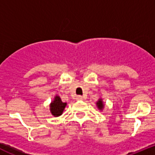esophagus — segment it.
Returning <instances> with one entry per match:
<instances>
[{
	"label": "esophagus",
	"instance_id": "esophagus-1",
	"mask_svg": "<svg viewBox=\"0 0 155 155\" xmlns=\"http://www.w3.org/2000/svg\"><path fill=\"white\" fill-rule=\"evenodd\" d=\"M76 99L78 100V101H81V100L84 99V97L81 96V95H78V96L76 97Z\"/></svg>",
	"mask_w": 155,
	"mask_h": 155
}]
</instances>
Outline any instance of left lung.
Masks as SVG:
<instances>
[{
    "instance_id": "1",
    "label": "left lung",
    "mask_w": 155,
    "mask_h": 155,
    "mask_svg": "<svg viewBox=\"0 0 155 155\" xmlns=\"http://www.w3.org/2000/svg\"><path fill=\"white\" fill-rule=\"evenodd\" d=\"M96 105L97 107H98V109H100V110H102V109L104 108V103L103 102H102V99H101V98L98 99V102H96Z\"/></svg>"
}]
</instances>
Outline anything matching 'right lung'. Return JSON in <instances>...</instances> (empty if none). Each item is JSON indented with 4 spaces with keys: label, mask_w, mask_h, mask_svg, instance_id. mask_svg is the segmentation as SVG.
Returning <instances> with one entry per match:
<instances>
[{
    "label": "right lung",
    "mask_w": 155,
    "mask_h": 155,
    "mask_svg": "<svg viewBox=\"0 0 155 155\" xmlns=\"http://www.w3.org/2000/svg\"><path fill=\"white\" fill-rule=\"evenodd\" d=\"M67 103L66 102H63L61 101V98L58 95H56L53 102L50 103V113L52 115L56 117L62 115L63 112H64V109H65Z\"/></svg>",
    "instance_id": "1"
}]
</instances>
